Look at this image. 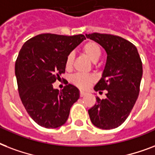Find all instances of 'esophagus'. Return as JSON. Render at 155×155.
<instances>
[{"label": "esophagus", "instance_id": "34e87169", "mask_svg": "<svg viewBox=\"0 0 155 155\" xmlns=\"http://www.w3.org/2000/svg\"><path fill=\"white\" fill-rule=\"evenodd\" d=\"M86 92H85V91H80V96L81 97H83V96H85V95H86Z\"/></svg>", "mask_w": 155, "mask_h": 155}]
</instances>
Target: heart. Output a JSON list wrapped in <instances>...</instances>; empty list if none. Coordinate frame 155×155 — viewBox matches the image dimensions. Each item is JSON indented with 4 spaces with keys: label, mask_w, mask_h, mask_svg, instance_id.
I'll return each mask as SVG.
<instances>
[{
    "label": "heart",
    "mask_w": 155,
    "mask_h": 155,
    "mask_svg": "<svg viewBox=\"0 0 155 155\" xmlns=\"http://www.w3.org/2000/svg\"><path fill=\"white\" fill-rule=\"evenodd\" d=\"M82 51L88 58L93 62L99 61L102 55V51L100 47L95 42H88L82 47ZM74 61V54L69 53L65 60V67L66 69H70ZM72 82L78 86L80 88H86L91 83L94 81V76L90 74H77L72 77Z\"/></svg>",
    "instance_id": "b5f03b06"
}]
</instances>
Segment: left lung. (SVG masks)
<instances>
[{"label": "left lung", "mask_w": 155, "mask_h": 155, "mask_svg": "<svg viewBox=\"0 0 155 155\" xmlns=\"http://www.w3.org/2000/svg\"><path fill=\"white\" fill-rule=\"evenodd\" d=\"M100 44L107 52L102 78L95 91L106 90V99L88 110L91 122L102 129H116L125 121L136 103L142 78V63L134 44L121 37L107 34L86 35Z\"/></svg>", "instance_id": "8db88e82"}]
</instances>
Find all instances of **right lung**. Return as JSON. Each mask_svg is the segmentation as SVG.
<instances>
[{
    "label": "right lung",
    "mask_w": 155,
    "mask_h": 155,
    "mask_svg": "<svg viewBox=\"0 0 155 155\" xmlns=\"http://www.w3.org/2000/svg\"><path fill=\"white\" fill-rule=\"evenodd\" d=\"M83 35L41 34L23 44L15 63L18 93L27 113L39 125L56 129L67 121L80 92L68 84L61 91L52 83L65 72L67 56L81 44Z\"/></svg>",
    "instance_id": "1"
}]
</instances>
